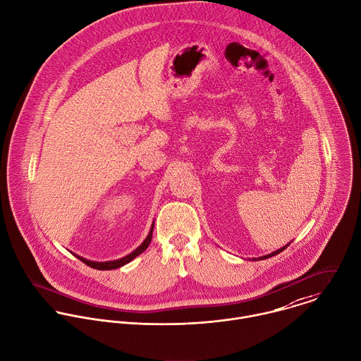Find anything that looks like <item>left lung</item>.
Masks as SVG:
<instances>
[{"mask_svg": "<svg viewBox=\"0 0 361 361\" xmlns=\"http://www.w3.org/2000/svg\"><path fill=\"white\" fill-rule=\"evenodd\" d=\"M290 243H287L286 246H283V247H280V249H277V250H274V252H271V253H269V255H264V256H260V257H253V260H263V259H267V257H271V256H276L277 253H280V252H283L287 246H288Z\"/></svg>", "mask_w": 361, "mask_h": 361, "instance_id": "8db88e82", "label": "left lung"}]
</instances>
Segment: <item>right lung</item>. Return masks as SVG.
<instances>
[{
	"label": "right lung",
	"instance_id": "obj_1",
	"mask_svg": "<svg viewBox=\"0 0 361 361\" xmlns=\"http://www.w3.org/2000/svg\"><path fill=\"white\" fill-rule=\"evenodd\" d=\"M152 230H154V224L151 226V230H149L147 238L142 240V243H141L137 249H134L131 253H128L127 256H124V257H121V259H118V260L94 262V260H88V259H85V257H82V256H78V255H75V253H73V255L77 256L81 262H84V263H85L87 266H90V267H94V269H98V270H114V269H118V267L124 266L126 263L131 262L134 257H137L140 253H142V252L148 247V245H149V242H151V238H152Z\"/></svg>",
	"mask_w": 361,
	"mask_h": 361
}]
</instances>
